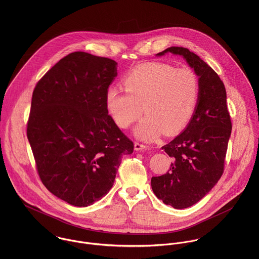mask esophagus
I'll use <instances>...</instances> for the list:
<instances>
[{
    "label": "esophagus",
    "mask_w": 259,
    "mask_h": 259,
    "mask_svg": "<svg viewBox=\"0 0 259 259\" xmlns=\"http://www.w3.org/2000/svg\"><path fill=\"white\" fill-rule=\"evenodd\" d=\"M148 147L146 145H143V144H140V143H135V149L137 151H141V150H144V149H147Z\"/></svg>",
    "instance_id": "1"
}]
</instances>
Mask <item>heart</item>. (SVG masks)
<instances>
[{
    "label": "heart",
    "instance_id": "heart-1",
    "mask_svg": "<svg viewBox=\"0 0 259 259\" xmlns=\"http://www.w3.org/2000/svg\"><path fill=\"white\" fill-rule=\"evenodd\" d=\"M122 82L124 89L108 88L106 108L121 128L130 127L144 111L146 116L135 128L140 140L152 141L163 131L167 135L182 131L196 109L199 78L189 67L143 64L126 74Z\"/></svg>",
    "mask_w": 259,
    "mask_h": 259
}]
</instances>
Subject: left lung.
Listing matches in <instances>:
<instances>
[{"label":"left lung","mask_w":259,"mask_h":259,"mask_svg":"<svg viewBox=\"0 0 259 259\" xmlns=\"http://www.w3.org/2000/svg\"><path fill=\"white\" fill-rule=\"evenodd\" d=\"M166 53L182 56L199 78L198 102L190 121L161 148L174 159L170 168L150 182L158 199L183 209L204 197L222 178L232 125L219 74L186 48L170 47L156 56Z\"/></svg>","instance_id":"1"}]
</instances>
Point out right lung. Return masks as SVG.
Masks as SVG:
<instances>
[{
  "mask_svg": "<svg viewBox=\"0 0 259 259\" xmlns=\"http://www.w3.org/2000/svg\"><path fill=\"white\" fill-rule=\"evenodd\" d=\"M116 62L84 52L60 60L37 81L27 136L44 185L66 202L84 207L111 189L133 142L106 108Z\"/></svg>",
  "mask_w": 259,
  "mask_h": 259,
  "instance_id": "obj_1",
  "label": "right lung"
}]
</instances>
